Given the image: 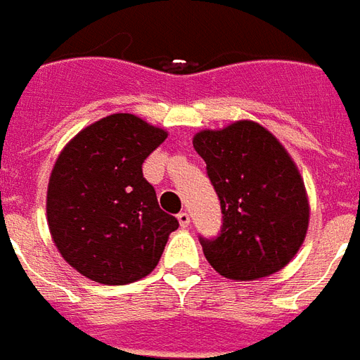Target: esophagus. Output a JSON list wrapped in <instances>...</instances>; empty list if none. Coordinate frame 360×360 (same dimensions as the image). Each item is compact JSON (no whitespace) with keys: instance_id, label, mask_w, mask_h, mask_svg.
<instances>
[{"instance_id":"esophagus-1","label":"esophagus","mask_w":360,"mask_h":360,"mask_svg":"<svg viewBox=\"0 0 360 360\" xmlns=\"http://www.w3.org/2000/svg\"><path fill=\"white\" fill-rule=\"evenodd\" d=\"M178 222H180V226H190V212H178Z\"/></svg>"}]
</instances>
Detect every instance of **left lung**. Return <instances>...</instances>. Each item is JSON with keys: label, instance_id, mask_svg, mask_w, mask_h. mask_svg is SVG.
Returning <instances> with one entry per match:
<instances>
[{"label": "left lung", "instance_id": "1", "mask_svg": "<svg viewBox=\"0 0 360 360\" xmlns=\"http://www.w3.org/2000/svg\"><path fill=\"white\" fill-rule=\"evenodd\" d=\"M193 148L222 209L220 234L199 238L209 264L240 282L284 269L309 228L305 184L284 146L261 124L238 120L198 132Z\"/></svg>", "mask_w": 360, "mask_h": 360}]
</instances>
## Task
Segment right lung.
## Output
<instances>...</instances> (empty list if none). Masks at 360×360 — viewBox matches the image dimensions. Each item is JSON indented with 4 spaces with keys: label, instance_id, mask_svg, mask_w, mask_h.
<instances>
[{
    "label": "right lung",
    "instance_id": "1",
    "mask_svg": "<svg viewBox=\"0 0 360 360\" xmlns=\"http://www.w3.org/2000/svg\"><path fill=\"white\" fill-rule=\"evenodd\" d=\"M165 140L161 128L117 112L86 126L57 157L47 224L63 259L82 276L124 285L157 266L178 220L161 211L141 165Z\"/></svg>",
    "mask_w": 360,
    "mask_h": 360
}]
</instances>
